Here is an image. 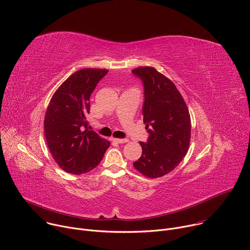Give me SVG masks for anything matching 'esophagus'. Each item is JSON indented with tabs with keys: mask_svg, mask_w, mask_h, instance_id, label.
<instances>
[{
	"mask_svg": "<svg viewBox=\"0 0 250 250\" xmlns=\"http://www.w3.org/2000/svg\"><path fill=\"white\" fill-rule=\"evenodd\" d=\"M112 140L117 142V144H126V142H128L127 138H112Z\"/></svg>",
	"mask_w": 250,
	"mask_h": 250,
	"instance_id": "obj_1",
	"label": "esophagus"
}]
</instances>
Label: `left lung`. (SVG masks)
Returning a JSON list of instances; mask_svg holds the SVG:
<instances>
[{"mask_svg":"<svg viewBox=\"0 0 250 250\" xmlns=\"http://www.w3.org/2000/svg\"><path fill=\"white\" fill-rule=\"evenodd\" d=\"M144 84V122L148 138L140 141L142 154L134 168L148 178L168 174L186 155L191 137L187 105L176 86L153 67L131 71Z\"/></svg>","mask_w":250,"mask_h":250,"instance_id":"8db88e82","label":"left lung"}]
</instances>
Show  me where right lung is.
Segmentation results:
<instances>
[{"label": "right lung", "mask_w": 250, "mask_h": 250, "mask_svg": "<svg viewBox=\"0 0 250 250\" xmlns=\"http://www.w3.org/2000/svg\"><path fill=\"white\" fill-rule=\"evenodd\" d=\"M108 73L104 69H81L71 75L52 96L44 118L48 148L56 163L66 172L87 173L98 166L110 141L89 130L90 96Z\"/></svg>", "instance_id": "1"}]
</instances>
